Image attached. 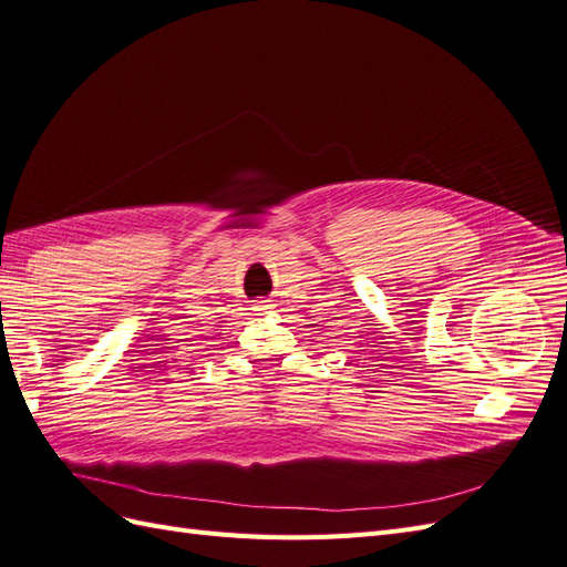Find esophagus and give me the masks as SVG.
Segmentation results:
<instances>
[{
  "mask_svg": "<svg viewBox=\"0 0 567 567\" xmlns=\"http://www.w3.org/2000/svg\"><path fill=\"white\" fill-rule=\"evenodd\" d=\"M264 308H268V303H266V301H259V310H264Z\"/></svg>",
  "mask_w": 567,
  "mask_h": 567,
  "instance_id": "obj_1",
  "label": "esophagus"
}]
</instances>
